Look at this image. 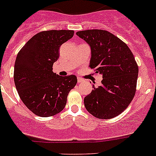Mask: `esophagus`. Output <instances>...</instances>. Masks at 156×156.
Wrapping results in <instances>:
<instances>
[{
  "label": "esophagus",
  "mask_w": 156,
  "mask_h": 156,
  "mask_svg": "<svg viewBox=\"0 0 156 156\" xmlns=\"http://www.w3.org/2000/svg\"><path fill=\"white\" fill-rule=\"evenodd\" d=\"M83 81H84V80H83L82 78L78 77V83H81V82H83Z\"/></svg>",
  "instance_id": "obj_1"
}]
</instances>
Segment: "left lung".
<instances>
[{"mask_svg": "<svg viewBox=\"0 0 156 156\" xmlns=\"http://www.w3.org/2000/svg\"><path fill=\"white\" fill-rule=\"evenodd\" d=\"M91 48L90 67L103 75L102 85L84 97L86 109L97 119L120 115L135 96L138 66L131 50L108 31L90 29L76 33Z\"/></svg>", "mask_w": 156, "mask_h": 156, "instance_id": "left-lung-1", "label": "left lung"}]
</instances>
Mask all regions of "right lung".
Wrapping results in <instances>:
<instances>
[{"label": "right lung", "mask_w": 156, "mask_h": 156, "mask_svg": "<svg viewBox=\"0 0 156 156\" xmlns=\"http://www.w3.org/2000/svg\"><path fill=\"white\" fill-rule=\"evenodd\" d=\"M73 30L37 33L20 50L14 66V82L23 103L41 117L60 112L69 91L77 84L75 75L59 76L53 72L61 45L72 38Z\"/></svg>", "instance_id": "add662e5"}]
</instances>
